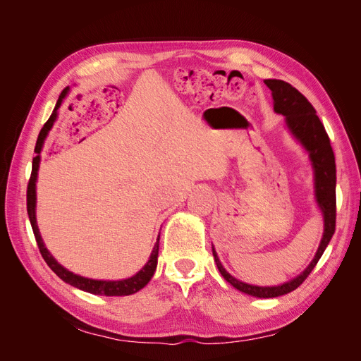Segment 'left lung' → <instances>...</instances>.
I'll return each instance as SVG.
<instances>
[{
    "instance_id": "1",
    "label": "left lung",
    "mask_w": 361,
    "mask_h": 361,
    "mask_svg": "<svg viewBox=\"0 0 361 361\" xmlns=\"http://www.w3.org/2000/svg\"><path fill=\"white\" fill-rule=\"evenodd\" d=\"M268 89L271 90L272 101H274V111L285 116V122L292 137L305 149L313 169L314 180V200L324 218V233L321 244L316 250L313 260L307 265L301 274L292 280L283 283L279 286H255L250 283L238 280L228 274L218 257L212 245V255L215 264L221 276L231 285L247 295L256 298H276L280 295L289 293L297 289L301 283L307 279L312 269L318 264L322 253L329 245L330 239L334 235L336 228V162L334 154L330 145V138L325 133V128L321 123L319 117L316 116L313 105L305 97L292 87L289 82L281 80H265Z\"/></svg>"
}]
</instances>
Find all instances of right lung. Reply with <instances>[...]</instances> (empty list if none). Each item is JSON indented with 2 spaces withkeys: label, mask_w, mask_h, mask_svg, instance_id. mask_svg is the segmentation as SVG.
Wrapping results in <instances>:
<instances>
[{
  "label": "right lung",
  "mask_w": 361,
  "mask_h": 361,
  "mask_svg": "<svg viewBox=\"0 0 361 361\" xmlns=\"http://www.w3.org/2000/svg\"><path fill=\"white\" fill-rule=\"evenodd\" d=\"M69 93V87L64 89L59 97L57 105L54 108V111L51 114V117L48 118V122L43 125L40 134L37 137V143H36V157L32 158V170H31V178L28 182V188H27V211H28V216H30V223L32 227V232H35L36 236V241L40 250V255L42 257L45 259V262L48 264V267L56 272V274L64 281V283H69L71 286L73 288H78L84 292H90L94 295H105V297H123V295H130V293H135L140 289H143L147 283L150 281V279L154 277L155 274V269L158 265V251H159V236L155 243L154 250H152L150 257L147 260V264L141 268L135 276L133 277H128L123 280H94V279H87L78 274H73L72 271L66 269L63 265H60L59 262L56 260L49 250L45 247V243H43V239L40 236L39 232V227H37V220H36V182H37V171H39V164H40V152L43 147V143H45V140L49 134L51 128L56 123V120L59 117V108L61 106L64 97L68 96Z\"/></svg>",
  "instance_id": "1"
}]
</instances>
